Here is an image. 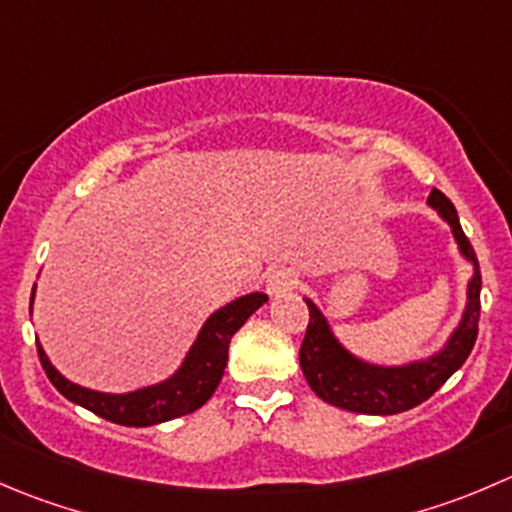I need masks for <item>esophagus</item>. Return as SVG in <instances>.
Wrapping results in <instances>:
<instances>
[{"label": "esophagus", "mask_w": 512, "mask_h": 512, "mask_svg": "<svg viewBox=\"0 0 512 512\" xmlns=\"http://www.w3.org/2000/svg\"><path fill=\"white\" fill-rule=\"evenodd\" d=\"M295 287L297 275L292 270H287V267H277V270H272L265 280V290L270 297H282L290 290H295Z\"/></svg>", "instance_id": "1"}]
</instances>
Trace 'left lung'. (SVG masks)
<instances>
[{"label": "left lung", "instance_id": "1", "mask_svg": "<svg viewBox=\"0 0 512 512\" xmlns=\"http://www.w3.org/2000/svg\"><path fill=\"white\" fill-rule=\"evenodd\" d=\"M428 205L438 212L440 220L450 227L458 245L460 257L470 265L468 287H465V307L460 322L440 350L428 357L403 362V365H377L362 360L337 340L330 317L305 297L310 310L305 340L300 347V367L305 372L312 393L335 408L362 415H395L425 403L443 382L463 367L478 337L480 320V267L473 245L460 227L458 210L440 190H433Z\"/></svg>", "mask_w": 512, "mask_h": 512}]
</instances>
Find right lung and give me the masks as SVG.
Instances as JSON below:
<instances>
[{"label": "right lung", "mask_w": 512, "mask_h": 512, "mask_svg": "<svg viewBox=\"0 0 512 512\" xmlns=\"http://www.w3.org/2000/svg\"><path fill=\"white\" fill-rule=\"evenodd\" d=\"M265 302V292H247V295L222 305L220 310L207 317L192 347L187 350L185 360L180 362V367L170 377L145 385V388L130 390V393H102V390H89L67 380L52 365L44 347L37 342L39 362H42L49 382L69 403L82 405L84 410L109 420V423L127 425V428H150V425L167 423V420L180 418V415L195 413L197 408H202L212 398L222 375H225L232 335ZM29 312H32V305H29Z\"/></svg>", "instance_id": "right-lung-1"}]
</instances>
